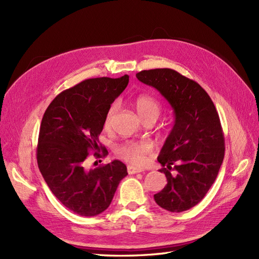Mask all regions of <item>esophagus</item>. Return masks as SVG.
I'll return each instance as SVG.
<instances>
[{"label":"esophagus","mask_w":259,"mask_h":259,"mask_svg":"<svg viewBox=\"0 0 259 259\" xmlns=\"http://www.w3.org/2000/svg\"><path fill=\"white\" fill-rule=\"evenodd\" d=\"M127 171H128V174H137V173H142L143 169L142 168H136V167L128 166L127 167Z\"/></svg>","instance_id":"obj_1"}]
</instances>
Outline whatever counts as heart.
I'll return each instance as SVG.
<instances>
[{
  "instance_id": "obj_1",
  "label": "heart",
  "mask_w": 259,
  "mask_h": 259,
  "mask_svg": "<svg viewBox=\"0 0 259 259\" xmlns=\"http://www.w3.org/2000/svg\"><path fill=\"white\" fill-rule=\"evenodd\" d=\"M134 106L144 120L149 117H158L161 112L160 103L155 97L148 94H140L134 99ZM116 112V104H113L106 114L105 127H110L112 119ZM116 153L121 159L132 165L142 166L147 158L152 153V147L147 142H127L116 148Z\"/></svg>"
}]
</instances>
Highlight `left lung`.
Listing matches in <instances>:
<instances>
[{
  "label": "left lung",
  "instance_id": "1",
  "mask_svg": "<svg viewBox=\"0 0 259 259\" xmlns=\"http://www.w3.org/2000/svg\"><path fill=\"white\" fill-rule=\"evenodd\" d=\"M136 77L158 90L174 109L175 124L158 156L167 184L154 201L180 213L200 203L218 175L225 156L221 120L204 89L175 70H144Z\"/></svg>",
  "mask_w": 259,
  "mask_h": 259
}]
</instances>
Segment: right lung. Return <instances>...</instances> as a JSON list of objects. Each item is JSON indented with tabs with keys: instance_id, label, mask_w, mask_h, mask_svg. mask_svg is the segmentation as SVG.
I'll list each match as a JSON object with an SVG mask.
<instances>
[{
	"instance_id": "add662e5",
	"label": "right lung",
	"mask_w": 259,
	"mask_h": 259,
	"mask_svg": "<svg viewBox=\"0 0 259 259\" xmlns=\"http://www.w3.org/2000/svg\"><path fill=\"white\" fill-rule=\"evenodd\" d=\"M127 84V74L84 80L55 97L43 115L37 165L55 197L75 214L103 213L127 175L126 165L117 160L96 168L86 166L91 151L96 158L108 153L98 136L109 108ZM100 148L101 154L97 152Z\"/></svg>"
}]
</instances>
